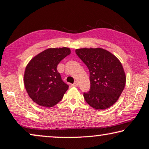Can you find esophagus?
Here are the masks:
<instances>
[{
    "label": "esophagus",
    "instance_id": "obj_1",
    "mask_svg": "<svg viewBox=\"0 0 149 149\" xmlns=\"http://www.w3.org/2000/svg\"><path fill=\"white\" fill-rule=\"evenodd\" d=\"M78 85H79V84H78V82L77 81H75L74 83V84H73L72 85H73V86H74V87H77Z\"/></svg>",
    "mask_w": 149,
    "mask_h": 149
}]
</instances>
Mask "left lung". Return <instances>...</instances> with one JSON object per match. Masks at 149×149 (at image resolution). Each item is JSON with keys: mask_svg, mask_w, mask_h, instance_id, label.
Here are the masks:
<instances>
[{"mask_svg": "<svg viewBox=\"0 0 149 149\" xmlns=\"http://www.w3.org/2000/svg\"><path fill=\"white\" fill-rule=\"evenodd\" d=\"M75 53L89 71L91 87L89 91L84 93L85 101L97 110L112 106L119 99L126 81L120 60L100 48L76 49Z\"/></svg>", "mask_w": 149, "mask_h": 149, "instance_id": "8db88e82", "label": "left lung"}]
</instances>
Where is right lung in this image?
I'll use <instances>...</instances> for the list:
<instances>
[{
    "label": "right lung",
    "mask_w": 149,
    "mask_h": 149,
    "mask_svg": "<svg viewBox=\"0 0 149 149\" xmlns=\"http://www.w3.org/2000/svg\"><path fill=\"white\" fill-rule=\"evenodd\" d=\"M70 52L69 48L48 49L27 64L24 85L29 97L37 104L50 108L62 99L69 85L63 81L57 66Z\"/></svg>",
    "instance_id": "obj_1"
}]
</instances>
